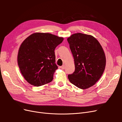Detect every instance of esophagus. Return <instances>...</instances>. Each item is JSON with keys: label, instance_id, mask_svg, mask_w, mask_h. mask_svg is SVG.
<instances>
[{"label": "esophagus", "instance_id": "34e87169", "mask_svg": "<svg viewBox=\"0 0 122 122\" xmlns=\"http://www.w3.org/2000/svg\"><path fill=\"white\" fill-rule=\"evenodd\" d=\"M60 68H61V69H65V65H63V66H61V67H60Z\"/></svg>", "mask_w": 122, "mask_h": 122}]
</instances>
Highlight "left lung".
<instances>
[{"label": "left lung", "instance_id": "8db88e82", "mask_svg": "<svg viewBox=\"0 0 122 122\" xmlns=\"http://www.w3.org/2000/svg\"><path fill=\"white\" fill-rule=\"evenodd\" d=\"M74 57L75 70L68 76L71 83L81 89H86L101 78L106 66L104 51L93 36L81 33L67 39Z\"/></svg>", "mask_w": 122, "mask_h": 122}]
</instances>
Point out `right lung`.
<instances>
[{
  "label": "right lung",
  "instance_id": "add662e5",
  "mask_svg": "<svg viewBox=\"0 0 122 122\" xmlns=\"http://www.w3.org/2000/svg\"><path fill=\"white\" fill-rule=\"evenodd\" d=\"M63 40L49 33L35 32L23 41L18 50L17 62L27 82L39 86L52 81L58 68L54 50Z\"/></svg>",
  "mask_w": 122,
  "mask_h": 122
}]
</instances>
